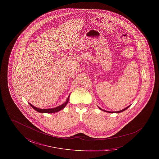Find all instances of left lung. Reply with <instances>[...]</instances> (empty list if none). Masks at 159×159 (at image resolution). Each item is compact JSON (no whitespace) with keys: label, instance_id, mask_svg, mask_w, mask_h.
Instances as JSON below:
<instances>
[{"label":"left lung","instance_id":"1","mask_svg":"<svg viewBox=\"0 0 159 159\" xmlns=\"http://www.w3.org/2000/svg\"><path fill=\"white\" fill-rule=\"evenodd\" d=\"M129 106H128V107H127L126 108H124V109H123L122 110H120V111H106V110H104V111H106V112H108V113H120V112H122V111H125V110H126L127 108H128L129 107ZM99 108L100 109V110H102V109L101 108H99Z\"/></svg>","mask_w":159,"mask_h":159}]
</instances>
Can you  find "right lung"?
Segmentation results:
<instances>
[{
    "mask_svg": "<svg viewBox=\"0 0 159 159\" xmlns=\"http://www.w3.org/2000/svg\"><path fill=\"white\" fill-rule=\"evenodd\" d=\"M70 97V96H69ZM69 97H68V98L67 99L66 102L65 103H64L63 104H62L61 106H58L56 108H49V109H40V108H36V107L31 105L30 103H29V104L35 110H36L39 113H54L55 112H58L59 111H60L61 110H62L66 106L68 102V99H69Z\"/></svg>",
    "mask_w": 159,
    "mask_h": 159,
    "instance_id": "obj_1",
    "label": "right lung"
}]
</instances>
